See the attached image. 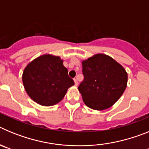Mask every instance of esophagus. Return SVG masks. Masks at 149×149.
Wrapping results in <instances>:
<instances>
[{
	"instance_id": "1",
	"label": "esophagus",
	"mask_w": 149,
	"mask_h": 149,
	"mask_svg": "<svg viewBox=\"0 0 149 149\" xmlns=\"http://www.w3.org/2000/svg\"><path fill=\"white\" fill-rule=\"evenodd\" d=\"M74 84H75V86H77V84H78V82H77V80L76 78L74 79Z\"/></svg>"
}]
</instances>
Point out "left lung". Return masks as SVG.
I'll return each instance as SVG.
<instances>
[{"label": "left lung", "mask_w": 149, "mask_h": 149, "mask_svg": "<svg viewBox=\"0 0 149 149\" xmlns=\"http://www.w3.org/2000/svg\"><path fill=\"white\" fill-rule=\"evenodd\" d=\"M84 81L78 86L84 104L103 110L114 104L127 86V74L115 60L97 54L82 62Z\"/></svg>", "instance_id": "left-lung-1"}]
</instances>
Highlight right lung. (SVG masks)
I'll list each match as a JSON object with an SVG mask.
<instances>
[{
    "mask_svg": "<svg viewBox=\"0 0 149 149\" xmlns=\"http://www.w3.org/2000/svg\"><path fill=\"white\" fill-rule=\"evenodd\" d=\"M22 81L30 98L42 106L59 103L74 84L63 60L51 54L42 55L30 62L24 70Z\"/></svg>",
    "mask_w": 149,
    "mask_h": 149,
    "instance_id": "add662e5",
    "label": "right lung"
}]
</instances>
